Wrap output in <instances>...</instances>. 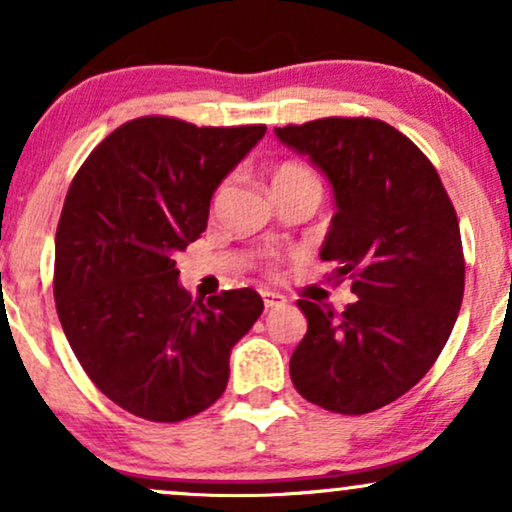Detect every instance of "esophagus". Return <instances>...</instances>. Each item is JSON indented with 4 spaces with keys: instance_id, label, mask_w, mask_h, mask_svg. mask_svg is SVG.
Returning <instances> with one entry per match:
<instances>
[{
    "instance_id": "1",
    "label": "esophagus",
    "mask_w": 512,
    "mask_h": 512,
    "mask_svg": "<svg viewBox=\"0 0 512 512\" xmlns=\"http://www.w3.org/2000/svg\"><path fill=\"white\" fill-rule=\"evenodd\" d=\"M262 301H264V308H281V305L286 303V298L281 296V293H274V291H262Z\"/></svg>"
}]
</instances>
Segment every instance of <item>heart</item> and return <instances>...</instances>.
Instances as JSON below:
<instances>
[{
  "label": "heart",
  "instance_id": "1",
  "mask_svg": "<svg viewBox=\"0 0 512 512\" xmlns=\"http://www.w3.org/2000/svg\"><path fill=\"white\" fill-rule=\"evenodd\" d=\"M228 187H231V180H223L221 185L216 187L214 199H211L214 207L223 197H226ZM272 190L274 195H279V192H293V190H310L315 192V195H320L322 185H320V178H317L308 166H303V163H296V161H284L272 170ZM269 269H274V262H269Z\"/></svg>",
  "mask_w": 512,
  "mask_h": 512
}]
</instances>
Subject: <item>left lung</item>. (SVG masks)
Wrapping results in <instances>:
<instances>
[{"mask_svg": "<svg viewBox=\"0 0 512 512\" xmlns=\"http://www.w3.org/2000/svg\"><path fill=\"white\" fill-rule=\"evenodd\" d=\"M330 180L337 214L320 257L358 301H298L308 332L291 356L296 390L327 411L368 414L419 383L448 342L464 293L460 223L433 163L370 117L276 127Z\"/></svg>", "mask_w": 512, "mask_h": 512, "instance_id": "obj_1", "label": "left lung"}]
</instances>
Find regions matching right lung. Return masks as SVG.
Segmentation results:
<instances>
[{"label":"right lung","mask_w":512,"mask_h":512,"mask_svg":"<svg viewBox=\"0 0 512 512\" xmlns=\"http://www.w3.org/2000/svg\"><path fill=\"white\" fill-rule=\"evenodd\" d=\"M264 125L197 127L175 117L129 120L74 175L55 236V305L93 385L158 424L209 409L228 356L264 303L252 289L192 301L173 257L202 236L221 180Z\"/></svg>","instance_id":"1"}]
</instances>
